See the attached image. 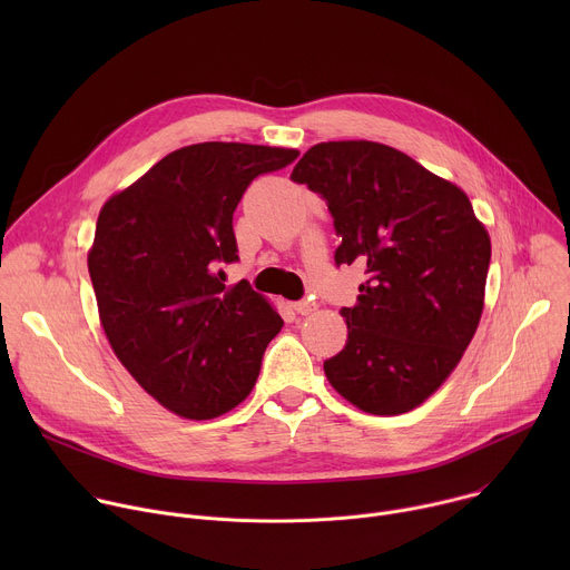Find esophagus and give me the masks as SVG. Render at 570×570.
<instances>
[{"instance_id":"34e87169","label":"esophagus","mask_w":570,"mask_h":570,"mask_svg":"<svg viewBox=\"0 0 570 570\" xmlns=\"http://www.w3.org/2000/svg\"><path fill=\"white\" fill-rule=\"evenodd\" d=\"M293 311H297L299 315H308L315 311V304L308 299H299V302H293Z\"/></svg>"}]
</instances>
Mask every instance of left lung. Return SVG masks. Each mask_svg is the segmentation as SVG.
I'll return each instance as SVG.
<instances>
[{"label": "left lung", "mask_w": 570, "mask_h": 570, "mask_svg": "<svg viewBox=\"0 0 570 570\" xmlns=\"http://www.w3.org/2000/svg\"><path fill=\"white\" fill-rule=\"evenodd\" d=\"M291 178L327 200L343 236L336 264L367 273L356 304L341 308L347 343L324 374L363 413L417 409L478 330L490 232L458 185L379 141L315 144Z\"/></svg>", "instance_id": "left-lung-1"}]
</instances>
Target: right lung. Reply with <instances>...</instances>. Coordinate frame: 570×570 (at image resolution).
Instances as JSON below:
<instances>
[{
  "mask_svg": "<svg viewBox=\"0 0 570 570\" xmlns=\"http://www.w3.org/2000/svg\"><path fill=\"white\" fill-rule=\"evenodd\" d=\"M295 148L203 141L161 157L112 194L88 253L106 338L130 376L185 420H214L246 399L277 308L243 279L225 286L220 262H236L232 214L248 185L284 169Z\"/></svg>",
  "mask_w": 570,
  "mask_h": 570,
  "instance_id": "right-lung-1",
  "label": "right lung"
}]
</instances>
